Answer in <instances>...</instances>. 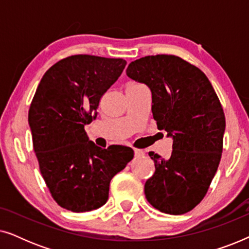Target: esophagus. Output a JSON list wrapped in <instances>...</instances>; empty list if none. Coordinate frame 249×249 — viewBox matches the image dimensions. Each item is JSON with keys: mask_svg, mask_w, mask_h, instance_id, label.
<instances>
[{"mask_svg": "<svg viewBox=\"0 0 249 249\" xmlns=\"http://www.w3.org/2000/svg\"><path fill=\"white\" fill-rule=\"evenodd\" d=\"M135 155L137 156V158H141V156H144L145 155V152L142 151V149L135 148Z\"/></svg>", "mask_w": 249, "mask_h": 249, "instance_id": "esophagus-1", "label": "esophagus"}]
</instances>
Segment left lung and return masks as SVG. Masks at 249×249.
Segmentation results:
<instances>
[{
    "label": "left lung",
    "mask_w": 249,
    "mask_h": 249,
    "mask_svg": "<svg viewBox=\"0 0 249 249\" xmlns=\"http://www.w3.org/2000/svg\"><path fill=\"white\" fill-rule=\"evenodd\" d=\"M127 76L152 91L153 118L173 141L170 159L153 152L155 172L145 183L148 203L180 215L206 195L223 147L226 118L205 73L176 55H149L129 64Z\"/></svg>",
    "instance_id": "obj_1"
}]
</instances>
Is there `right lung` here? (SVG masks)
Listing matches in <instances>:
<instances>
[{"label":"right lung","instance_id":"1","mask_svg":"<svg viewBox=\"0 0 249 249\" xmlns=\"http://www.w3.org/2000/svg\"><path fill=\"white\" fill-rule=\"evenodd\" d=\"M125 64L124 59L86 54L66 57L46 71L30 104L28 122L40 173L54 200L68 211L103 206L111 179L134 158L125 146L98 147L85 131Z\"/></svg>","mask_w":249,"mask_h":249}]
</instances>
